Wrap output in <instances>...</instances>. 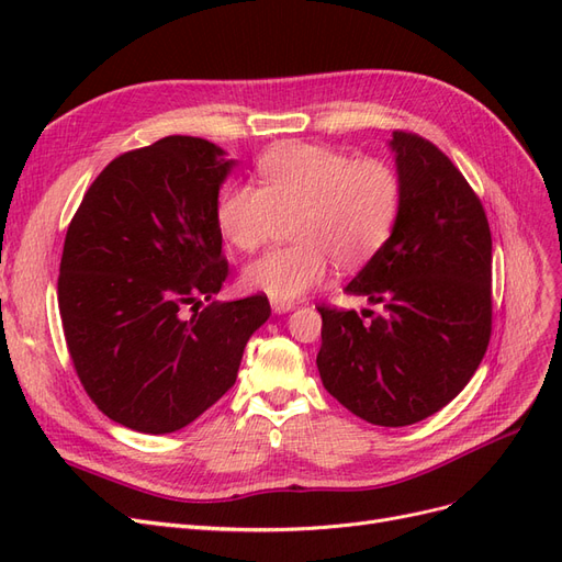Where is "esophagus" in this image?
<instances>
[{
	"label": "esophagus",
	"instance_id": "34e87169",
	"mask_svg": "<svg viewBox=\"0 0 562 562\" xmlns=\"http://www.w3.org/2000/svg\"><path fill=\"white\" fill-rule=\"evenodd\" d=\"M295 307V302H291V300H279V297H271V310H274L277 314H285V312H291Z\"/></svg>",
	"mask_w": 562,
	"mask_h": 562
}]
</instances>
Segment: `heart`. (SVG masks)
I'll return each mask as SVG.
<instances>
[{
    "label": "heart",
    "instance_id": "heart-1",
    "mask_svg": "<svg viewBox=\"0 0 562 562\" xmlns=\"http://www.w3.org/2000/svg\"><path fill=\"white\" fill-rule=\"evenodd\" d=\"M260 187L232 182L217 199L220 234L236 250H258L283 220L293 244L252 260L244 279L255 291L295 300L339 267H356L389 239L401 206L396 168L375 159H351L333 147L291 143L258 161Z\"/></svg>",
    "mask_w": 562,
    "mask_h": 562
}]
</instances>
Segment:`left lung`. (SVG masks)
<instances>
[{"instance_id":"1","label":"left lung","mask_w":562,"mask_h":562,"mask_svg":"<svg viewBox=\"0 0 562 562\" xmlns=\"http://www.w3.org/2000/svg\"><path fill=\"white\" fill-rule=\"evenodd\" d=\"M394 232L347 293L382 314L318 304L316 366L349 413L407 427L438 413L479 370L492 333V234L483 203L431 140L394 131Z\"/></svg>"}]
</instances>
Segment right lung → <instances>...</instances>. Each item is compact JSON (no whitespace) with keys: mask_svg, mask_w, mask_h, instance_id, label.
Instances as JSON below:
<instances>
[{"mask_svg":"<svg viewBox=\"0 0 562 562\" xmlns=\"http://www.w3.org/2000/svg\"><path fill=\"white\" fill-rule=\"evenodd\" d=\"M229 168L223 149L192 135L128 149L91 182L67 227L65 345L98 411L133 431L171 434L206 413L271 314L265 293L201 307L229 277L215 220Z\"/></svg>","mask_w":562,"mask_h":562,"instance_id":"add662e5","label":"right lung"}]
</instances>
